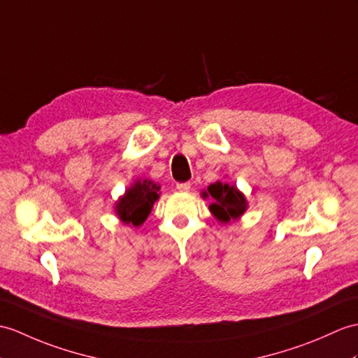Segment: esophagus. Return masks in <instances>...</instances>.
I'll return each mask as SVG.
<instances>
[{
  "instance_id": "esophagus-1",
  "label": "esophagus",
  "mask_w": 358,
  "mask_h": 358,
  "mask_svg": "<svg viewBox=\"0 0 358 358\" xmlns=\"http://www.w3.org/2000/svg\"><path fill=\"white\" fill-rule=\"evenodd\" d=\"M177 189L180 190V192H189V190H190V182H178Z\"/></svg>"
}]
</instances>
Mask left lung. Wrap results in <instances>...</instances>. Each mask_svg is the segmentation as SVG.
Masks as SVG:
<instances>
[{
  "label": "left lung",
  "mask_w": 358,
  "mask_h": 358,
  "mask_svg": "<svg viewBox=\"0 0 358 358\" xmlns=\"http://www.w3.org/2000/svg\"><path fill=\"white\" fill-rule=\"evenodd\" d=\"M201 196L212 198L209 210L221 224H229L239 220L248 209L245 195L235 185L215 181L201 192Z\"/></svg>",
  "instance_id": "left-lung-1"
}]
</instances>
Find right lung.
<instances>
[{
    "label": "right lung",
    "instance_id": "right-lung-1",
    "mask_svg": "<svg viewBox=\"0 0 358 358\" xmlns=\"http://www.w3.org/2000/svg\"><path fill=\"white\" fill-rule=\"evenodd\" d=\"M160 198V185L152 180H136L114 203V213L127 226L140 227Z\"/></svg>",
    "mask_w": 358,
    "mask_h": 358
}]
</instances>
